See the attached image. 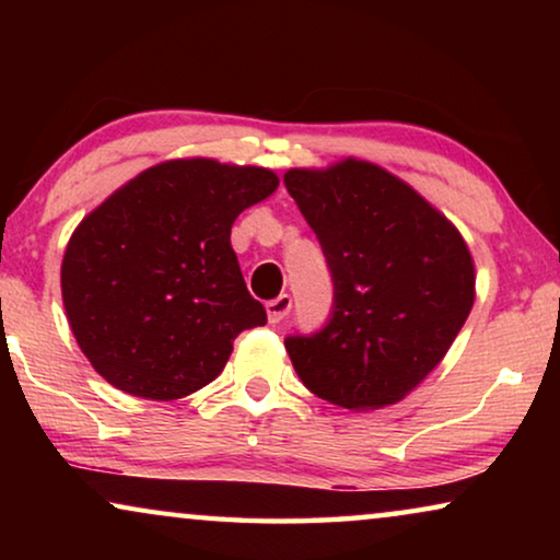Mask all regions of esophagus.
<instances>
[{
  "mask_svg": "<svg viewBox=\"0 0 560 560\" xmlns=\"http://www.w3.org/2000/svg\"><path fill=\"white\" fill-rule=\"evenodd\" d=\"M290 308H293V298H290L288 293H282L265 303V311H267V318H270V324H280V320L290 313Z\"/></svg>",
  "mask_w": 560,
  "mask_h": 560,
  "instance_id": "1",
  "label": "esophagus"
}]
</instances>
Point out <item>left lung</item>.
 <instances>
[{
  "label": "left lung",
  "mask_w": 560,
  "mask_h": 560,
  "mask_svg": "<svg viewBox=\"0 0 560 560\" xmlns=\"http://www.w3.org/2000/svg\"><path fill=\"white\" fill-rule=\"evenodd\" d=\"M282 183L334 282L326 324L285 336L298 377L339 408L402 400L446 357L474 305L462 234L410 186L362 160L288 171Z\"/></svg>",
  "instance_id": "left-lung-1"
}]
</instances>
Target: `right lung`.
<instances>
[{
  "label": "right lung",
  "instance_id": "right-lung-1",
  "mask_svg": "<svg viewBox=\"0 0 560 560\" xmlns=\"http://www.w3.org/2000/svg\"><path fill=\"white\" fill-rule=\"evenodd\" d=\"M275 188L265 167L171 160L81 221L60 288L75 341L109 385L178 400L219 377L236 336L267 324L229 234Z\"/></svg>",
  "mask_w": 560,
  "mask_h": 560
}]
</instances>
